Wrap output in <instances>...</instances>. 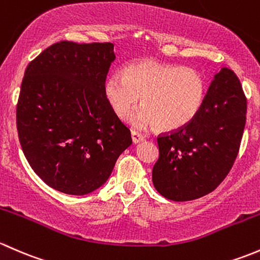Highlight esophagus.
<instances>
[{"instance_id":"34e87169","label":"esophagus","mask_w":260,"mask_h":260,"mask_svg":"<svg viewBox=\"0 0 260 260\" xmlns=\"http://www.w3.org/2000/svg\"><path fill=\"white\" fill-rule=\"evenodd\" d=\"M131 139H133L134 143L138 144V143H140V141H143L144 139H145V136H144L141 133H139V131L133 130L131 131Z\"/></svg>"}]
</instances>
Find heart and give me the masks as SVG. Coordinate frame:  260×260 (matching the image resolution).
Here are the masks:
<instances>
[{"label": "heart", "instance_id": "heart-1", "mask_svg": "<svg viewBox=\"0 0 260 260\" xmlns=\"http://www.w3.org/2000/svg\"><path fill=\"white\" fill-rule=\"evenodd\" d=\"M204 77L195 69L145 60L131 63L124 72L110 75L105 96L112 111L125 119L140 101L143 108L131 116L136 127L155 126L176 131L191 124L207 100Z\"/></svg>", "mask_w": 260, "mask_h": 260}]
</instances>
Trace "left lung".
I'll list each match as a JSON object with an SVG mask.
<instances>
[{"label":"left lung","mask_w":260,"mask_h":260,"mask_svg":"<svg viewBox=\"0 0 260 260\" xmlns=\"http://www.w3.org/2000/svg\"><path fill=\"white\" fill-rule=\"evenodd\" d=\"M245 115L242 84L234 71L223 68L214 76L197 119L184 129L157 136L155 189L167 199L188 202L218 188L239 152Z\"/></svg>","instance_id":"8db88e82"}]
</instances>
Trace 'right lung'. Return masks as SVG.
I'll return each mask as SVG.
<instances>
[{"label": "right lung", "instance_id": "right-lung-1", "mask_svg": "<svg viewBox=\"0 0 260 260\" xmlns=\"http://www.w3.org/2000/svg\"><path fill=\"white\" fill-rule=\"evenodd\" d=\"M114 60L111 42L60 41L26 68L18 139L32 170L52 189L85 195L100 188L133 143L105 96Z\"/></svg>", "mask_w": 260, "mask_h": 260}]
</instances>
